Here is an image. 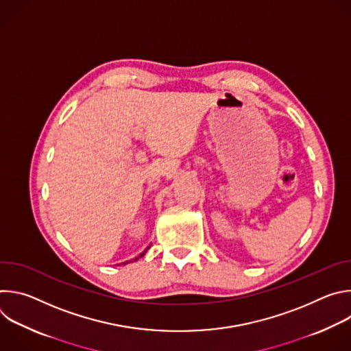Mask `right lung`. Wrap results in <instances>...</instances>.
I'll list each match as a JSON object with an SVG mask.
<instances>
[{"label":"right lung","instance_id":"add662e5","mask_svg":"<svg viewBox=\"0 0 351 351\" xmlns=\"http://www.w3.org/2000/svg\"><path fill=\"white\" fill-rule=\"evenodd\" d=\"M145 252H147V248H145V250H144V252H143V253H141V254H140V256H137V257H136V258H134V261H137V260H138V258H141V257H143V256H144V254H145ZM123 264H125V263H123ZM126 264H128V261H126Z\"/></svg>","mask_w":351,"mask_h":351}]
</instances>
